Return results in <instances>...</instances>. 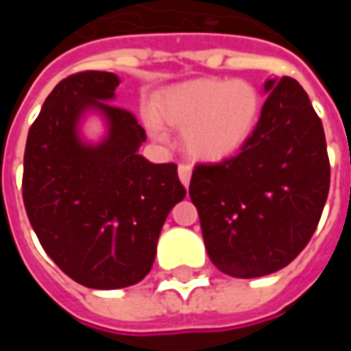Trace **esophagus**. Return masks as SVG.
Segmentation results:
<instances>
[{
  "label": "esophagus",
  "instance_id": "34e87169",
  "mask_svg": "<svg viewBox=\"0 0 351 351\" xmlns=\"http://www.w3.org/2000/svg\"><path fill=\"white\" fill-rule=\"evenodd\" d=\"M178 178H180V182L188 188L190 186V180H191V167L188 163H180L178 165Z\"/></svg>",
  "mask_w": 351,
  "mask_h": 351
}]
</instances>
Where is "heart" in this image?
Segmentation results:
<instances>
[{"label": "heart", "instance_id": "b5f03b06", "mask_svg": "<svg viewBox=\"0 0 351 351\" xmlns=\"http://www.w3.org/2000/svg\"><path fill=\"white\" fill-rule=\"evenodd\" d=\"M156 114L184 131L190 158L218 163L248 143L261 114V95L246 80L195 79L171 88L158 101ZM146 123L154 138H163L154 118Z\"/></svg>", "mask_w": 351, "mask_h": 351}]
</instances>
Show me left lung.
I'll use <instances>...</instances> for the list:
<instances>
[{
	"instance_id": "8db88e82",
	"label": "left lung",
	"mask_w": 351,
	"mask_h": 351,
	"mask_svg": "<svg viewBox=\"0 0 351 351\" xmlns=\"http://www.w3.org/2000/svg\"><path fill=\"white\" fill-rule=\"evenodd\" d=\"M267 99L241 152L193 169L208 258L235 278H258L293 261L314 235L329 193L322 120L289 77L265 82Z\"/></svg>"
}]
</instances>
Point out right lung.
I'll return each instance as SVG.
<instances>
[{
  "label": "right lung",
  "mask_w": 351,
  "mask_h": 351,
  "mask_svg": "<svg viewBox=\"0 0 351 351\" xmlns=\"http://www.w3.org/2000/svg\"><path fill=\"white\" fill-rule=\"evenodd\" d=\"M120 79L82 71L58 84L32 123L22 197L39 243L62 271L92 289L137 284L150 272L161 228L186 197L175 163L138 154L145 130L110 105ZM88 112L108 123L92 145L80 137Z\"/></svg>",
  "instance_id": "obj_1"
}]
</instances>
